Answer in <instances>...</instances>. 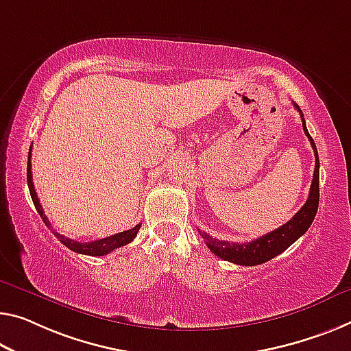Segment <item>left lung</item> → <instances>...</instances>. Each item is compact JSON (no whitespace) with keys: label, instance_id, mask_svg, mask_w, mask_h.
<instances>
[{"label":"left lung","instance_id":"1","mask_svg":"<svg viewBox=\"0 0 351 351\" xmlns=\"http://www.w3.org/2000/svg\"><path fill=\"white\" fill-rule=\"evenodd\" d=\"M295 108L300 111L304 133L306 136L309 138L312 149H314V155H315L314 179H312V183H311L309 197H307L304 206L298 210V213H296L292 219H289L287 223L282 224L281 228H278L276 230L258 237V239H256L254 241H250V243H229V241L212 239V237L207 235L206 232L199 230V234L202 235V239L206 241V245L210 247V251H212L215 256L223 258V261H228L243 267H254V265H261V263L271 261L273 257L279 256L281 252L287 250L290 245L295 243V241L311 228L312 221L315 218L317 208H319V197H320L319 154H317L314 139L311 138V134L306 128L303 112H301L298 105H295Z\"/></svg>","mask_w":351,"mask_h":351}]
</instances>
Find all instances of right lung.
I'll list each match as a JSON object with an SVG mask.
<instances>
[{
  "mask_svg": "<svg viewBox=\"0 0 351 351\" xmlns=\"http://www.w3.org/2000/svg\"><path fill=\"white\" fill-rule=\"evenodd\" d=\"M26 177H28V188H29V193H31V199L32 202H34L37 213L40 215V218L44 219V223L48 226V228H51L50 221L45 217L44 210H42V206L39 202V197H37L36 190H34V185H32V174H31V149H29V157H28V172H26ZM139 228H141V224H136L133 229H128V230H123L119 232V234L116 235H111V237H106V239H101V240H95V241H88V243H82V241H75L72 239H67L66 235L59 234V232L53 230V234H55L56 239H59L62 245H66L69 250H72L73 252H78V254H84V256H106L110 254L111 251L117 250V247L121 246H125L133 241L134 237H136Z\"/></svg>",
  "mask_w": 351,
  "mask_h": 351,
  "instance_id": "obj_1",
  "label": "right lung"
}]
</instances>
